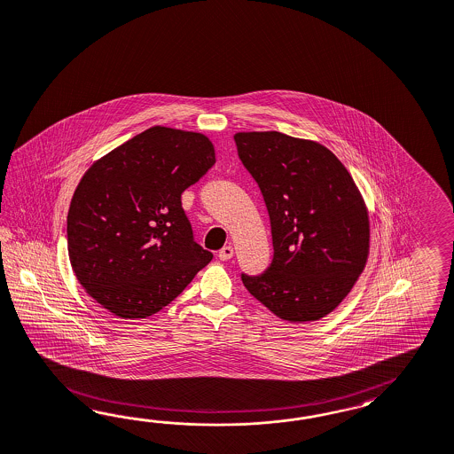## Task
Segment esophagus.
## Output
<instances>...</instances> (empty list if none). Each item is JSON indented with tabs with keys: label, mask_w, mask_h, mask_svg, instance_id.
I'll use <instances>...</instances> for the list:
<instances>
[{
	"label": "esophagus",
	"mask_w": 454,
	"mask_h": 454,
	"mask_svg": "<svg viewBox=\"0 0 454 454\" xmlns=\"http://www.w3.org/2000/svg\"><path fill=\"white\" fill-rule=\"evenodd\" d=\"M233 247H221L220 253H218V258H220L221 262H228V260L233 258Z\"/></svg>",
	"instance_id": "34e87169"
}]
</instances>
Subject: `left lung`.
<instances>
[{
  "mask_svg": "<svg viewBox=\"0 0 454 454\" xmlns=\"http://www.w3.org/2000/svg\"><path fill=\"white\" fill-rule=\"evenodd\" d=\"M239 160L262 192L273 262L245 288L288 323L330 315L370 254V215L355 179L317 141L279 131L236 133Z\"/></svg>",
  "mask_w": 454,
  "mask_h": 454,
  "instance_id": "obj_1",
  "label": "left lung"
}]
</instances>
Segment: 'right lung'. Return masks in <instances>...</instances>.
<instances>
[{
	"label": "right lung",
	"mask_w": 454,
	"mask_h": 454,
	"mask_svg": "<svg viewBox=\"0 0 454 454\" xmlns=\"http://www.w3.org/2000/svg\"><path fill=\"white\" fill-rule=\"evenodd\" d=\"M215 163L209 137L153 126L82 175L67 220L69 262L114 317H152L211 262L192 239L181 192Z\"/></svg>",
	"instance_id": "obj_1"
}]
</instances>
